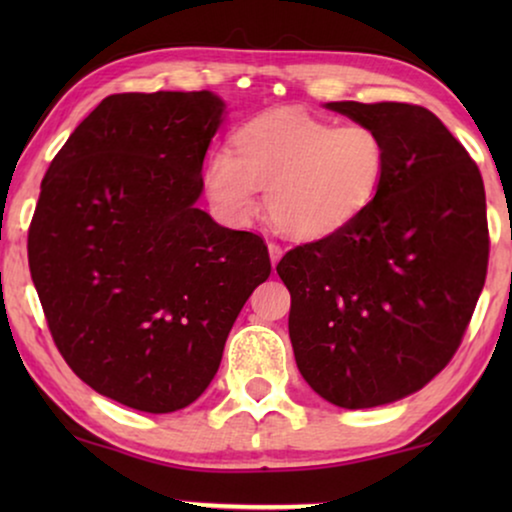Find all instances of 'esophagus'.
Masks as SVG:
<instances>
[{"label": "esophagus", "mask_w": 512, "mask_h": 512, "mask_svg": "<svg viewBox=\"0 0 512 512\" xmlns=\"http://www.w3.org/2000/svg\"><path fill=\"white\" fill-rule=\"evenodd\" d=\"M268 251H270V261H272V265H277L279 258H282V247H279L277 242H270V244H268Z\"/></svg>", "instance_id": "34e87169"}]
</instances>
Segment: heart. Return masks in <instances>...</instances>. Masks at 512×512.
I'll use <instances>...</instances> for the list:
<instances>
[{"label": "heart", "instance_id": "heart-1", "mask_svg": "<svg viewBox=\"0 0 512 512\" xmlns=\"http://www.w3.org/2000/svg\"><path fill=\"white\" fill-rule=\"evenodd\" d=\"M387 165V144L373 125L282 107L242 123L233 149L209 153L202 184L230 223L249 221L258 212L256 188H265V212L277 230L321 240L366 212Z\"/></svg>", "mask_w": 512, "mask_h": 512}]
</instances>
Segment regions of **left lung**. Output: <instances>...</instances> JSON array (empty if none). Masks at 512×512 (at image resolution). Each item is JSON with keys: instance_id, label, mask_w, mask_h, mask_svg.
Segmentation results:
<instances>
[{"instance_id": "obj_1", "label": "left lung", "mask_w": 512, "mask_h": 512, "mask_svg": "<svg viewBox=\"0 0 512 512\" xmlns=\"http://www.w3.org/2000/svg\"><path fill=\"white\" fill-rule=\"evenodd\" d=\"M387 144V177L338 233L286 251L300 375L328 403L375 408L415 394L461 345L489 261L485 186L452 132L419 104L328 102Z\"/></svg>"}]
</instances>
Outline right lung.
I'll return each mask as SVG.
<instances>
[{"mask_svg":"<svg viewBox=\"0 0 512 512\" xmlns=\"http://www.w3.org/2000/svg\"><path fill=\"white\" fill-rule=\"evenodd\" d=\"M223 109L209 90L104 97L53 158L27 233L62 359L97 394L153 415L209 387L270 275L261 235L195 207Z\"/></svg>","mask_w":512,"mask_h":512,"instance_id":"right-lung-1","label":"right lung"}]
</instances>
